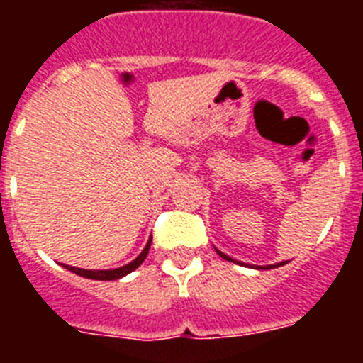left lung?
<instances>
[{
    "label": "left lung",
    "instance_id": "8db88e82",
    "mask_svg": "<svg viewBox=\"0 0 363 363\" xmlns=\"http://www.w3.org/2000/svg\"><path fill=\"white\" fill-rule=\"evenodd\" d=\"M216 252L221 256V258L227 259V262H233V264H240V265H247V264H242V262H236V259H233V258H230V256H227L225 252L218 251V249H216ZM285 264H287V262H280V264H272V265H264V267H262V265H251V267H256V269H274V267H281V265H285Z\"/></svg>",
    "mask_w": 363,
    "mask_h": 363
}]
</instances>
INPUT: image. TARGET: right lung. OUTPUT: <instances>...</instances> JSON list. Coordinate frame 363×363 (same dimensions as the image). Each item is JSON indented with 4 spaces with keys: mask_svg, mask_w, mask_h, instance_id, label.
Listing matches in <instances>:
<instances>
[{
    "mask_svg": "<svg viewBox=\"0 0 363 363\" xmlns=\"http://www.w3.org/2000/svg\"><path fill=\"white\" fill-rule=\"evenodd\" d=\"M150 242H152V238H149V242H147L145 249H143V251L140 252V256H138L136 259H133V262H130V264L123 265V267H118V269H104V271H91V269L70 267V265H65V264H63V267L69 269V271H70V272H74V274H78V277L91 278V280H101V281L118 280V278L127 277V274H129V272H133L134 269H138V267H140V265L143 264V259H145V258H147V255H149Z\"/></svg>",
    "mask_w": 363,
    "mask_h": 363,
    "instance_id": "add662e5",
    "label": "right lung"
}]
</instances>
